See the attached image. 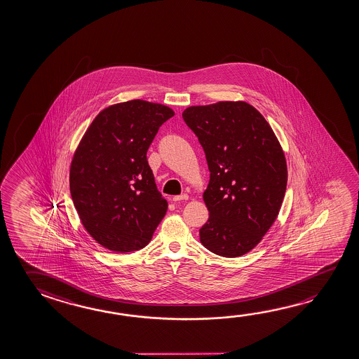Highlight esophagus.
<instances>
[{"label":"esophagus","mask_w":359,"mask_h":359,"mask_svg":"<svg viewBox=\"0 0 359 359\" xmlns=\"http://www.w3.org/2000/svg\"><path fill=\"white\" fill-rule=\"evenodd\" d=\"M189 196L188 194H182V195H177V196H174L172 198V201L174 203H180V201H184V200H188Z\"/></svg>","instance_id":"34e87169"}]
</instances>
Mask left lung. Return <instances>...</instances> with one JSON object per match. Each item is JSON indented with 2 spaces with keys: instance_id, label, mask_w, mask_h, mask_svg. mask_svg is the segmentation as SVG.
I'll return each mask as SVG.
<instances>
[{
  "instance_id": "obj_1",
  "label": "left lung",
  "mask_w": 359,
  "mask_h": 359,
  "mask_svg": "<svg viewBox=\"0 0 359 359\" xmlns=\"http://www.w3.org/2000/svg\"><path fill=\"white\" fill-rule=\"evenodd\" d=\"M182 118L205 153L210 171L204 201L209 219L200 241L212 253L236 258L269 230L287 189L280 144L262 114L247 102L191 106Z\"/></svg>"
}]
</instances>
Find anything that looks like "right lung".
I'll return each instance as SVG.
<instances>
[{
    "mask_svg": "<svg viewBox=\"0 0 359 359\" xmlns=\"http://www.w3.org/2000/svg\"><path fill=\"white\" fill-rule=\"evenodd\" d=\"M168 106L131 100L107 107L85 133L71 163L70 191L85 229L115 253L147 247L168 210L147 153Z\"/></svg>",
    "mask_w": 359,
    "mask_h": 359,
    "instance_id": "1",
    "label": "right lung"
}]
</instances>
